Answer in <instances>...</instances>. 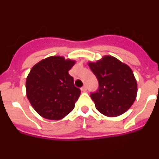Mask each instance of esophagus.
<instances>
[{"instance_id": "esophagus-1", "label": "esophagus", "mask_w": 159, "mask_h": 159, "mask_svg": "<svg viewBox=\"0 0 159 159\" xmlns=\"http://www.w3.org/2000/svg\"><path fill=\"white\" fill-rule=\"evenodd\" d=\"M81 91H82V92H86L87 91V86H85V85H84V86H83L82 88H81Z\"/></svg>"}]
</instances>
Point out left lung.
Here are the masks:
<instances>
[{
    "instance_id": "left-lung-1",
    "label": "left lung",
    "mask_w": 159,
    "mask_h": 159,
    "mask_svg": "<svg viewBox=\"0 0 159 159\" xmlns=\"http://www.w3.org/2000/svg\"><path fill=\"white\" fill-rule=\"evenodd\" d=\"M99 88L91 98L100 113L109 117L120 116L130 107L137 95V83L133 71L113 57H104L89 63Z\"/></svg>"
}]
</instances>
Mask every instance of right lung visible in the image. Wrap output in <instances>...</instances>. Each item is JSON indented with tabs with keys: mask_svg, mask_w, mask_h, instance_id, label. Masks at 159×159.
Returning a JSON list of instances; mask_svg holds the SVG:
<instances>
[{
	"mask_svg": "<svg viewBox=\"0 0 159 159\" xmlns=\"http://www.w3.org/2000/svg\"><path fill=\"white\" fill-rule=\"evenodd\" d=\"M75 61L51 57L33 66L26 80V93L42 117L58 120L70 113L80 95L68 71Z\"/></svg>",
	"mask_w": 159,
	"mask_h": 159,
	"instance_id": "add662e5",
	"label": "right lung"
}]
</instances>
